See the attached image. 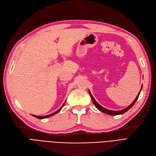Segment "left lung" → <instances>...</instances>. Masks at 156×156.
I'll list each match as a JSON object with an SVG mask.
<instances>
[{
  "instance_id": "1",
  "label": "left lung",
  "mask_w": 156,
  "mask_h": 156,
  "mask_svg": "<svg viewBox=\"0 0 156 156\" xmlns=\"http://www.w3.org/2000/svg\"><path fill=\"white\" fill-rule=\"evenodd\" d=\"M142 87H143V85H141V89H140V92H139L138 94L137 95V97L136 98V99H135L134 100L133 102V103H132L129 106H127V108H126L125 109H124V110H119V111H113V110H108V109H106V108H104V107H103V106H101L100 105H99V104L96 102V101L94 99V98H93V96H92V94H91V93H90V90H89V94H90V98H91V99H92V102H93L94 105H95V106H96L99 111H101V112H103V113H106V114H107V115H121V114H123V113H124L125 112H126L127 111H128L129 110L130 108H131V107L134 105V103H136V101H137V99H138V97H139V96H140V94L141 90V89H142Z\"/></svg>"
}]
</instances>
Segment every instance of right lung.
Returning a JSON list of instances; mask_svg holds the SVG:
<instances>
[{"label":"right lung","mask_w":156,"mask_h":156,"mask_svg":"<svg viewBox=\"0 0 156 156\" xmlns=\"http://www.w3.org/2000/svg\"><path fill=\"white\" fill-rule=\"evenodd\" d=\"M65 103H66V101L64 102V103L62 105V106L61 107H60L57 111H56V112H53V113H51V114H50V115H46V116H37V115H32V116H34V117H36V118H37V119H46V118L50 117H51V116H53V115H55L56 113H57L58 112H59L60 110H61V109L62 108V107H63V106H64V105H65Z\"/></svg>","instance_id":"right-lung-1"}]
</instances>
